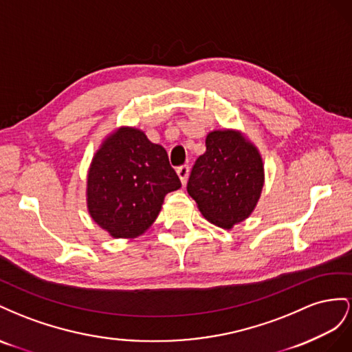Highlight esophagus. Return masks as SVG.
<instances>
[{"label": "esophagus", "instance_id": "obj_1", "mask_svg": "<svg viewBox=\"0 0 352 352\" xmlns=\"http://www.w3.org/2000/svg\"><path fill=\"white\" fill-rule=\"evenodd\" d=\"M177 174H178V177H179V182H182L183 184H186V183H187V178H188V174H190V168H188L187 165L179 166V168L177 169Z\"/></svg>", "mask_w": 352, "mask_h": 352}]
</instances>
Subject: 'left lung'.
Returning a JSON list of instances; mask_svg holds the SVG:
<instances>
[{
    "mask_svg": "<svg viewBox=\"0 0 352 352\" xmlns=\"http://www.w3.org/2000/svg\"><path fill=\"white\" fill-rule=\"evenodd\" d=\"M206 152L190 174L187 192L209 223L233 228L254 212L264 187V164L258 148L234 129L206 135Z\"/></svg>",
    "mask_w": 352,
    "mask_h": 352,
    "instance_id": "left-lung-1",
    "label": "left lung"
}]
</instances>
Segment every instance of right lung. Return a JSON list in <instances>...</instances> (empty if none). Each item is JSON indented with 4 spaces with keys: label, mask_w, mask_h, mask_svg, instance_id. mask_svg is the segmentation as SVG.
Here are the masks:
<instances>
[{
    "label": "right lung",
    "mask_w": 352,
    "mask_h": 352,
    "mask_svg": "<svg viewBox=\"0 0 352 352\" xmlns=\"http://www.w3.org/2000/svg\"><path fill=\"white\" fill-rule=\"evenodd\" d=\"M182 187L166 150L133 126H120L96 152L87 177L89 217L115 239H133L155 223L164 199Z\"/></svg>",
    "instance_id": "obj_1"
}]
</instances>
